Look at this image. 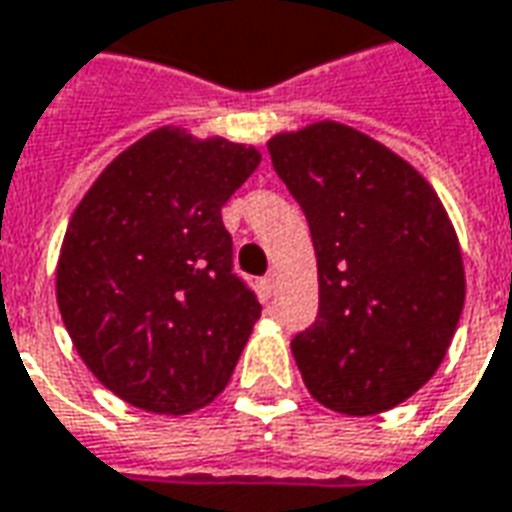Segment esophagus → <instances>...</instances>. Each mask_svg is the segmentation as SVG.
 Here are the masks:
<instances>
[{
  "label": "esophagus",
  "mask_w": 512,
  "mask_h": 512,
  "mask_svg": "<svg viewBox=\"0 0 512 512\" xmlns=\"http://www.w3.org/2000/svg\"><path fill=\"white\" fill-rule=\"evenodd\" d=\"M262 289H264V292H267V295H273V292H275V273L264 275V278H262Z\"/></svg>",
  "instance_id": "obj_1"
}]
</instances>
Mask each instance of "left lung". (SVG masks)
I'll return each mask as SVG.
<instances>
[{"instance_id":"8db88e82","label":"left lung","mask_w":512,"mask_h":512,"mask_svg":"<svg viewBox=\"0 0 512 512\" xmlns=\"http://www.w3.org/2000/svg\"><path fill=\"white\" fill-rule=\"evenodd\" d=\"M267 151L317 253L320 311L292 339L303 383L347 416L389 411L433 378L458 328L455 228L405 159L350 126L275 134Z\"/></svg>"}]
</instances>
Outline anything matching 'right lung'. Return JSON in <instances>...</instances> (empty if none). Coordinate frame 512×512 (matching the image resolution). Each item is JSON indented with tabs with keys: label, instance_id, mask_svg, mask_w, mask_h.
Masks as SVG:
<instances>
[{
	"label": "right lung",
	"instance_id": "obj_1",
	"mask_svg": "<svg viewBox=\"0 0 512 512\" xmlns=\"http://www.w3.org/2000/svg\"><path fill=\"white\" fill-rule=\"evenodd\" d=\"M259 151L165 126L112 159L65 231L57 306L76 353L134 408L181 416L226 389L256 292L220 209Z\"/></svg>",
	"mask_w": 512,
	"mask_h": 512
}]
</instances>
